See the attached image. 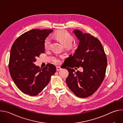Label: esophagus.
<instances>
[{"mask_svg":"<svg viewBox=\"0 0 123 123\" xmlns=\"http://www.w3.org/2000/svg\"><path fill=\"white\" fill-rule=\"evenodd\" d=\"M61 69V68L60 67L58 66V67H56V70H57V71H60Z\"/></svg>","mask_w":123,"mask_h":123,"instance_id":"esophagus-1","label":"esophagus"}]
</instances>
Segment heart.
I'll use <instances>...</instances> for the list:
<instances>
[{
    "mask_svg": "<svg viewBox=\"0 0 123 123\" xmlns=\"http://www.w3.org/2000/svg\"><path fill=\"white\" fill-rule=\"evenodd\" d=\"M56 39L64 46L67 47L68 49H73L75 47V45L73 44L72 42L74 40V37L72 35L66 31H59L55 34ZM50 44V40L49 38L47 37L44 41V48L47 49L49 48ZM53 61L55 63H58L59 60L55 58L53 59Z\"/></svg>",
    "mask_w": 123,
    "mask_h": 123,
    "instance_id": "heart-1",
    "label": "heart"
}]
</instances>
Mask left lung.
Here are the masks:
<instances>
[{"instance_id":"8db88e82","label":"left lung","mask_w":123,"mask_h":123,"mask_svg":"<svg viewBox=\"0 0 123 123\" xmlns=\"http://www.w3.org/2000/svg\"><path fill=\"white\" fill-rule=\"evenodd\" d=\"M74 32L79 42L74 55H69L65 61L68 72L66 83L77 96L86 98L93 94L102 83L107 59L102 44L97 38L89 33L83 34L78 30ZM80 66L83 68L82 72H75L72 68Z\"/></svg>"}]
</instances>
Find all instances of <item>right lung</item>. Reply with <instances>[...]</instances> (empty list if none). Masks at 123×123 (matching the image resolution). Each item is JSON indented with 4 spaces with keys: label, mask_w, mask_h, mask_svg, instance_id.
<instances>
[{
    "label": "right lung",
    "mask_w": 123,
    "mask_h": 123,
    "mask_svg": "<svg viewBox=\"0 0 123 123\" xmlns=\"http://www.w3.org/2000/svg\"><path fill=\"white\" fill-rule=\"evenodd\" d=\"M52 31L32 29L21 35L12 45L9 63L10 74L17 87L26 94L37 95L56 71L53 64H48L41 68L34 64L36 58L45 52V39Z\"/></svg>",
    "instance_id": "add662e5"
}]
</instances>
